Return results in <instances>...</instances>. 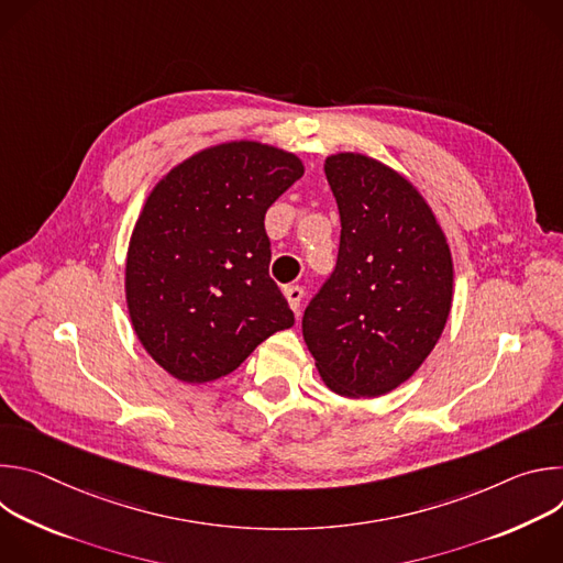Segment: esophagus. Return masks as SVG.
Wrapping results in <instances>:
<instances>
[{"mask_svg":"<svg viewBox=\"0 0 563 563\" xmlns=\"http://www.w3.org/2000/svg\"><path fill=\"white\" fill-rule=\"evenodd\" d=\"M302 296H305L302 287H298V285H289V287H285V298H287L289 307L296 311V316L300 313V302H302Z\"/></svg>","mask_w":563,"mask_h":563,"instance_id":"obj_1","label":"esophagus"}]
</instances>
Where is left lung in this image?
<instances>
[{
  "label": "left lung",
  "mask_w": 563,
  "mask_h": 563,
  "mask_svg": "<svg viewBox=\"0 0 563 563\" xmlns=\"http://www.w3.org/2000/svg\"><path fill=\"white\" fill-rule=\"evenodd\" d=\"M341 213L332 276L309 300L302 336L328 387L374 398L434 350L452 305V256L423 196L361 153L325 159Z\"/></svg>",
  "instance_id": "left-lung-1"
}]
</instances>
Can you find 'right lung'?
<instances>
[{
  "label": "right lung",
  "instance_id": "add662e5",
  "mask_svg": "<svg viewBox=\"0 0 563 563\" xmlns=\"http://www.w3.org/2000/svg\"><path fill=\"white\" fill-rule=\"evenodd\" d=\"M302 172L294 153L227 142L151 191L129 243L126 305L140 343L172 376H227L294 325L269 276L265 213Z\"/></svg>",
  "mask_w": 563,
  "mask_h": 563
}]
</instances>
